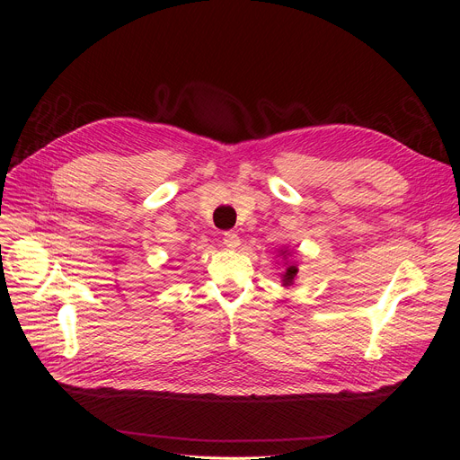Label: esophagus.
Here are the masks:
<instances>
[{
	"instance_id": "1",
	"label": "esophagus",
	"mask_w": 460,
	"mask_h": 460,
	"mask_svg": "<svg viewBox=\"0 0 460 460\" xmlns=\"http://www.w3.org/2000/svg\"><path fill=\"white\" fill-rule=\"evenodd\" d=\"M222 242H225L226 247H238L240 245V235L235 232H225V235H222Z\"/></svg>"
}]
</instances>
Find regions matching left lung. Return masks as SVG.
<instances>
[{
    "label": "left lung",
    "mask_w": 460,
    "mask_h": 460,
    "mask_svg": "<svg viewBox=\"0 0 460 460\" xmlns=\"http://www.w3.org/2000/svg\"><path fill=\"white\" fill-rule=\"evenodd\" d=\"M282 257L286 259L289 253H288V249H286V252H284V249H282ZM288 264V262H286ZM297 272H299V269L296 267V264H288V269H286V272L282 274V282H284V286H291V284H294V280H296V276H297Z\"/></svg>",
    "instance_id": "left-lung-1"
}]
</instances>
